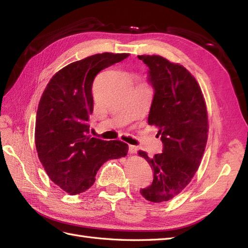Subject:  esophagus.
<instances>
[{
    "label": "esophagus",
    "instance_id": "1",
    "mask_svg": "<svg viewBox=\"0 0 248 248\" xmlns=\"http://www.w3.org/2000/svg\"><path fill=\"white\" fill-rule=\"evenodd\" d=\"M136 151H138V147L129 145V154H136Z\"/></svg>",
    "mask_w": 248,
    "mask_h": 248
}]
</instances>
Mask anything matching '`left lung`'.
<instances>
[{
    "mask_svg": "<svg viewBox=\"0 0 248 248\" xmlns=\"http://www.w3.org/2000/svg\"><path fill=\"white\" fill-rule=\"evenodd\" d=\"M155 91L148 124L159 128L163 150L154 157L140 151L154 170L140 194L152 202L172 199L191 182L208 140V113L197 81L186 68L159 55H139Z\"/></svg>",
    "mask_w": 248,
    "mask_h": 248,
    "instance_id": "1",
    "label": "left lung"
}]
</instances>
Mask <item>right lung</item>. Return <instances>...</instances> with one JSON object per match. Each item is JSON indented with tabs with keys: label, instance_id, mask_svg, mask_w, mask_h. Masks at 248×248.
Here are the masks:
<instances>
[{
	"label": "right lung",
	"instance_id": "obj_1",
	"mask_svg": "<svg viewBox=\"0 0 248 248\" xmlns=\"http://www.w3.org/2000/svg\"><path fill=\"white\" fill-rule=\"evenodd\" d=\"M128 56L107 52L71 62L55 73L41 96L36 149L51 180L70 195L91 187L103 163L127 155L129 147L124 141L92 138L88 120L93 110L94 78Z\"/></svg>",
	"mask_w": 248,
	"mask_h": 248
}]
</instances>
